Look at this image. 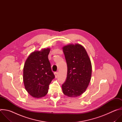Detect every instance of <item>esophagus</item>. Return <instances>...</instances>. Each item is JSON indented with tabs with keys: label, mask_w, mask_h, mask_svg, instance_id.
Segmentation results:
<instances>
[{
	"label": "esophagus",
	"mask_w": 122,
	"mask_h": 122,
	"mask_svg": "<svg viewBox=\"0 0 122 122\" xmlns=\"http://www.w3.org/2000/svg\"><path fill=\"white\" fill-rule=\"evenodd\" d=\"M55 75L56 78H57L58 75V72H55Z\"/></svg>",
	"instance_id": "obj_1"
}]
</instances>
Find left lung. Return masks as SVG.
Listing matches in <instances>:
<instances>
[{
  "label": "left lung",
  "mask_w": 122,
  "mask_h": 122,
  "mask_svg": "<svg viewBox=\"0 0 122 122\" xmlns=\"http://www.w3.org/2000/svg\"><path fill=\"white\" fill-rule=\"evenodd\" d=\"M67 64L66 81L62 88L64 95L71 97L81 96L89 84L92 75L91 60L84 48L79 44L63 47Z\"/></svg>",
  "instance_id": "obj_1"
}]
</instances>
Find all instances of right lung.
Listing matches in <instances>:
<instances>
[{"label":"right lung","instance_id":"right-lung-1","mask_svg":"<svg viewBox=\"0 0 122 122\" xmlns=\"http://www.w3.org/2000/svg\"><path fill=\"white\" fill-rule=\"evenodd\" d=\"M50 49L34 51L26 60L23 71L25 88L32 97L41 98L48 92L49 84L55 78L48 59Z\"/></svg>","mask_w":122,"mask_h":122}]
</instances>
